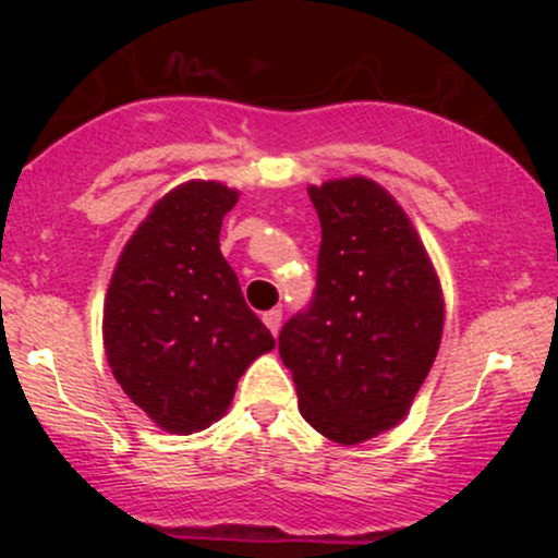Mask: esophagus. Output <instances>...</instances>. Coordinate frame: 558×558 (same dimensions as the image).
Listing matches in <instances>:
<instances>
[{
    "label": "esophagus",
    "instance_id": "34e87169",
    "mask_svg": "<svg viewBox=\"0 0 558 558\" xmlns=\"http://www.w3.org/2000/svg\"><path fill=\"white\" fill-rule=\"evenodd\" d=\"M262 318H264V324H267V329L272 331V335H278L280 324H283V313H280V311H269V313H264Z\"/></svg>",
    "mask_w": 558,
    "mask_h": 558
}]
</instances>
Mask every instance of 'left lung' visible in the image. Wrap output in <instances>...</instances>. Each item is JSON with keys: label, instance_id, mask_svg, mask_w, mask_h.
Segmentation results:
<instances>
[{"label": "left lung", "instance_id": "1", "mask_svg": "<svg viewBox=\"0 0 558 558\" xmlns=\"http://www.w3.org/2000/svg\"><path fill=\"white\" fill-rule=\"evenodd\" d=\"M320 221L318 289L280 331L300 413L340 446L393 429L440 351L437 269L397 199L364 174L307 185Z\"/></svg>", "mask_w": 558, "mask_h": 558}]
</instances>
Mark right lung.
<instances>
[{
	"mask_svg": "<svg viewBox=\"0 0 558 558\" xmlns=\"http://www.w3.org/2000/svg\"><path fill=\"white\" fill-rule=\"evenodd\" d=\"M238 199L218 180L174 185L134 229L107 286L112 378L170 435H194L227 415L245 369L275 348L218 243Z\"/></svg>",
	"mask_w": 558,
	"mask_h": 558,
	"instance_id": "1",
	"label": "right lung"
}]
</instances>
